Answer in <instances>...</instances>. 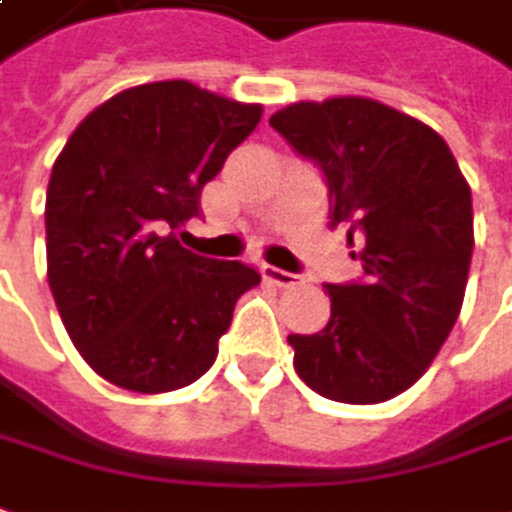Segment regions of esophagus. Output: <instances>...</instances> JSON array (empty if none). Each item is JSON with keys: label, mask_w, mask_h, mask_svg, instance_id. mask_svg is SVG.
<instances>
[{"label": "esophagus", "mask_w": 512, "mask_h": 512, "mask_svg": "<svg viewBox=\"0 0 512 512\" xmlns=\"http://www.w3.org/2000/svg\"><path fill=\"white\" fill-rule=\"evenodd\" d=\"M260 274H263V280H266V283L280 285V288H291V285H297V280H300L297 274L277 269V266H269V263H263V266H260Z\"/></svg>", "instance_id": "1"}]
</instances>
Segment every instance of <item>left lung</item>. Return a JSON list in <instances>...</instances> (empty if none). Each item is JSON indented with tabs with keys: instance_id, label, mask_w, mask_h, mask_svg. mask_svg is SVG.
<instances>
[{
	"instance_id": "8db88e82",
	"label": "left lung",
	"mask_w": 512,
	"mask_h": 512,
	"mask_svg": "<svg viewBox=\"0 0 512 512\" xmlns=\"http://www.w3.org/2000/svg\"><path fill=\"white\" fill-rule=\"evenodd\" d=\"M269 123L325 173L330 227L350 224L364 269L358 283L325 285V328L288 336L294 370L330 401H389L429 370L460 316L471 187L434 128L370 97L300 100Z\"/></svg>"
}]
</instances>
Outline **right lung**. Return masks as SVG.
<instances>
[{
  "instance_id": "obj_1",
  "label": "right lung",
  "mask_w": 512,
  "mask_h": 512,
  "mask_svg": "<svg viewBox=\"0 0 512 512\" xmlns=\"http://www.w3.org/2000/svg\"><path fill=\"white\" fill-rule=\"evenodd\" d=\"M260 117V103L190 81L142 83L97 106L55 159L47 280L72 344L114 387L193 384L260 283L252 266L193 255L173 235Z\"/></svg>"
}]
</instances>
